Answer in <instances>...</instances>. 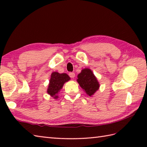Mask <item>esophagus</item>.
<instances>
[{"label": "esophagus", "instance_id": "esophagus-1", "mask_svg": "<svg viewBox=\"0 0 147 147\" xmlns=\"http://www.w3.org/2000/svg\"><path fill=\"white\" fill-rule=\"evenodd\" d=\"M69 75L71 78H74L75 77V73H73V72H71V73H69Z\"/></svg>", "mask_w": 147, "mask_h": 147}]
</instances>
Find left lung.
<instances>
[{"label":"left lung","instance_id":"8db88e82","mask_svg":"<svg viewBox=\"0 0 147 147\" xmlns=\"http://www.w3.org/2000/svg\"><path fill=\"white\" fill-rule=\"evenodd\" d=\"M77 82L86 94L90 96L94 94L100 87L97 79L88 68L83 69L78 75Z\"/></svg>","mask_w":147,"mask_h":147}]
</instances>
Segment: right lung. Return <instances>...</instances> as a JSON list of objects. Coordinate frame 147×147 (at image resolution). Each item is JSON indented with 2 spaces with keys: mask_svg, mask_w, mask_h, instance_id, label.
Here are the masks:
<instances>
[{
  "mask_svg": "<svg viewBox=\"0 0 147 147\" xmlns=\"http://www.w3.org/2000/svg\"><path fill=\"white\" fill-rule=\"evenodd\" d=\"M70 77L67 74H60L57 72H53L51 74V80L49 81L47 93L54 98H58L57 94L62 89L64 84L70 80Z\"/></svg>",
  "mask_w": 147,
  "mask_h": 147,
  "instance_id": "obj_1",
  "label": "right lung"
}]
</instances>
